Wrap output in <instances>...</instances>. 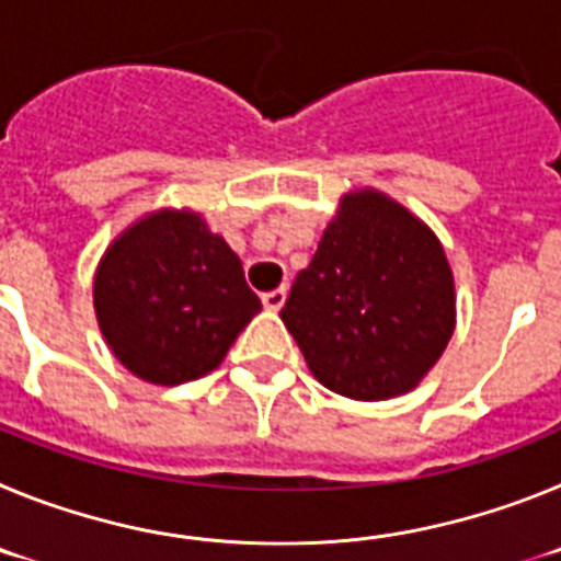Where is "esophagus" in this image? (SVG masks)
Listing matches in <instances>:
<instances>
[{
	"mask_svg": "<svg viewBox=\"0 0 561 561\" xmlns=\"http://www.w3.org/2000/svg\"><path fill=\"white\" fill-rule=\"evenodd\" d=\"M261 300H264V306L270 311H280V309H284V304H286V289H284V286H280V289L266 291V295L261 297Z\"/></svg>",
	"mask_w": 561,
	"mask_h": 561,
	"instance_id": "1",
	"label": "esophagus"
}]
</instances>
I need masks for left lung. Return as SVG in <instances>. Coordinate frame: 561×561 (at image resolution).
I'll list each match as a JSON object with an SVG mask.
<instances>
[{
    "label": "left lung",
    "mask_w": 561,
    "mask_h": 561,
    "mask_svg": "<svg viewBox=\"0 0 561 561\" xmlns=\"http://www.w3.org/2000/svg\"><path fill=\"white\" fill-rule=\"evenodd\" d=\"M280 320L323 388L356 401L410 393L453 340L447 252L388 193H345Z\"/></svg>",
    "instance_id": "1"
}]
</instances>
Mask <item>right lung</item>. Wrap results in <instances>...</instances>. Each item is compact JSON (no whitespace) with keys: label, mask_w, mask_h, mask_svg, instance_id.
Here are the masks:
<instances>
[{"label":"right lung","mask_w":561,"mask_h":561,"mask_svg":"<svg viewBox=\"0 0 561 561\" xmlns=\"http://www.w3.org/2000/svg\"><path fill=\"white\" fill-rule=\"evenodd\" d=\"M92 297L117 362L162 388L219 368L261 311L241 257L191 207H162L128 225L101 255Z\"/></svg>","instance_id":"add662e5"}]
</instances>
